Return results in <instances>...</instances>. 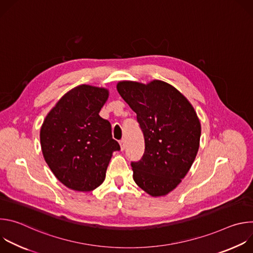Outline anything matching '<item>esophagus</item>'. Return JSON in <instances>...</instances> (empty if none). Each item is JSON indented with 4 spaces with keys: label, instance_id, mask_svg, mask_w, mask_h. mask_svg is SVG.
Instances as JSON below:
<instances>
[{
    "label": "esophagus",
    "instance_id": "esophagus-1",
    "mask_svg": "<svg viewBox=\"0 0 253 253\" xmlns=\"http://www.w3.org/2000/svg\"><path fill=\"white\" fill-rule=\"evenodd\" d=\"M120 147H121V150L123 151L124 149H125V146H126V142H125V139H122V140H120Z\"/></svg>",
    "mask_w": 253,
    "mask_h": 253
}]
</instances>
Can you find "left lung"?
I'll return each instance as SVG.
<instances>
[{
    "label": "left lung",
    "instance_id": "obj_1",
    "mask_svg": "<svg viewBox=\"0 0 253 253\" xmlns=\"http://www.w3.org/2000/svg\"><path fill=\"white\" fill-rule=\"evenodd\" d=\"M117 91L137 114L145 151L132 162L135 183L153 197L165 196L186 176L197 155L201 125L191 103L172 85L120 81Z\"/></svg>",
    "mask_w": 253,
    "mask_h": 253
}]
</instances>
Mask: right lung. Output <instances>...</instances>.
Here are the masks:
<instances>
[{
	"label": "right lung",
	"mask_w": 253,
	"mask_h": 253,
	"mask_svg": "<svg viewBox=\"0 0 253 253\" xmlns=\"http://www.w3.org/2000/svg\"><path fill=\"white\" fill-rule=\"evenodd\" d=\"M109 97L104 87L80 85L67 92L46 116L40 131L42 153L53 174L66 187L96 189L120 145L111 124L99 112Z\"/></svg>",
	"instance_id": "1"
}]
</instances>
